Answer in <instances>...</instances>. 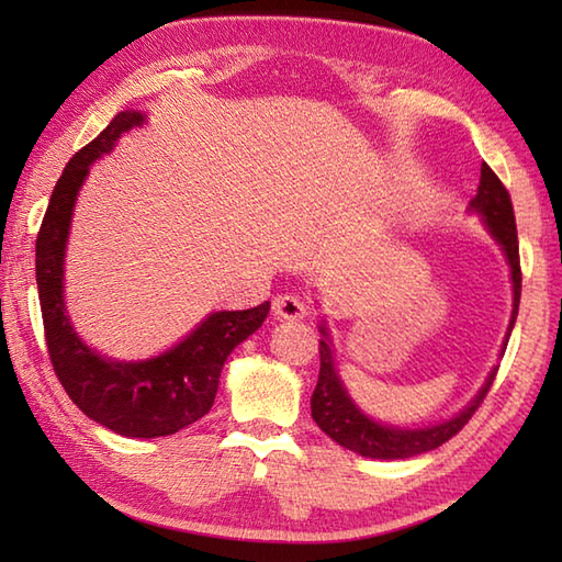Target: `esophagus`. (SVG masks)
<instances>
[{"mask_svg":"<svg viewBox=\"0 0 562 562\" xmlns=\"http://www.w3.org/2000/svg\"><path fill=\"white\" fill-rule=\"evenodd\" d=\"M274 314L280 318H304L308 314V306L300 294H280L272 300Z\"/></svg>","mask_w":562,"mask_h":562,"instance_id":"1","label":"esophagus"}]
</instances>
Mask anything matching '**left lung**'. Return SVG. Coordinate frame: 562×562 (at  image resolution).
I'll use <instances>...</instances> for the list:
<instances>
[{
	"label": "left lung",
	"instance_id": "left-lung-1",
	"mask_svg": "<svg viewBox=\"0 0 562 562\" xmlns=\"http://www.w3.org/2000/svg\"><path fill=\"white\" fill-rule=\"evenodd\" d=\"M471 207L483 214L487 229H491V234L497 238V244L503 246L512 268V288H515V308H512V321H509V333H512V328H515L517 312H519V296H521L517 222H515V207H512V198L507 193V188L487 164H483L481 169L479 195L471 200ZM321 333L326 336V328H321ZM318 352H321V369H318V381L312 396V417L333 441H338L340 447L369 459H411V457H417V453L441 447L453 435H459L463 425L471 420V415L481 408V403L485 401L487 391H491L493 381L497 376V367H495L491 376H487L485 386L479 391V396L471 401V405H465L457 417H451V420L425 427V429H401V427L379 425L357 411L336 374V364H333V350L328 340L318 342Z\"/></svg>",
	"mask_w": 562,
	"mask_h": 562
}]
</instances>
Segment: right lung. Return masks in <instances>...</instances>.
<instances>
[{
    "instance_id": "right-lung-1",
    "label": "right lung",
    "mask_w": 562,
    "mask_h": 562,
    "mask_svg": "<svg viewBox=\"0 0 562 562\" xmlns=\"http://www.w3.org/2000/svg\"><path fill=\"white\" fill-rule=\"evenodd\" d=\"M145 117L117 113L103 133L69 159L35 238V280L50 364L67 396L91 420L123 437H166L207 415L226 357L260 328L270 302L207 316L173 350L147 362H109L83 345L63 304V258L71 210L89 166Z\"/></svg>"
}]
</instances>
